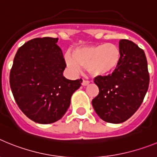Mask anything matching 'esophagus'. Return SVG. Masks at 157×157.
Masks as SVG:
<instances>
[{"label": "esophagus", "mask_w": 157, "mask_h": 157, "mask_svg": "<svg viewBox=\"0 0 157 157\" xmlns=\"http://www.w3.org/2000/svg\"><path fill=\"white\" fill-rule=\"evenodd\" d=\"M89 84H90V82L86 81V80H83L82 82V85L84 86H88Z\"/></svg>", "instance_id": "esophagus-1"}]
</instances>
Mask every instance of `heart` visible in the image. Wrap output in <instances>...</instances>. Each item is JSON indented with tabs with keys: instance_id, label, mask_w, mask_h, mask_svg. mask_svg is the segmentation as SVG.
I'll list each match as a JSON object with an SVG mask.
<instances>
[{
	"instance_id": "1",
	"label": "heart",
	"mask_w": 157,
	"mask_h": 157,
	"mask_svg": "<svg viewBox=\"0 0 157 157\" xmlns=\"http://www.w3.org/2000/svg\"><path fill=\"white\" fill-rule=\"evenodd\" d=\"M121 59L120 48L113 43L86 45L66 52L64 59L69 68L78 72L81 67L86 68L93 77H105L117 69Z\"/></svg>"
}]
</instances>
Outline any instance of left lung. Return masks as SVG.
Instances as JSON below:
<instances>
[{
  "instance_id": "left-lung-1",
  "label": "left lung",
  "mask_w": 157,
  "mask_h": 157,
  "mask_svg": "<svg viewBox=\"0 0 157 157\" xmlns=\"http://www.w3.org/2000/svg\"><path fill=\"white\" fill-rule=\"evenodd\" d=\"M121 59L112 75L96 77L99 94L92 101L98 116L107 123H121L130 118L143 101L149 84L147 59L135 43L120 41Z\"/></svg>"
}]
</instances>
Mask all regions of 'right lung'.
I'll return each instance as SVG.
<instances>
[{"label":"right lung","mask_w":157,"mask_h":157,"mask_svg":"<svg viewBox=\"0 0 157 157\" xmlns=\"http://www.w3.org/2000/svg\"><path fill=\"white\" fill-rule=\"evenodd\" d=\"M58 38H34L18 49L10 71L16 104L29 119L41 124L60 120L82 80L63 76L66 67Z\"/></svg>","instance_id":"obj_1"}]
</instances>
